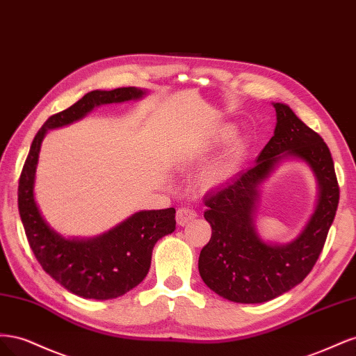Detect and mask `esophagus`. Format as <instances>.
Instances as JSON below:
<instances>
[{"instance_id": "obj_1", "label": "esophagus", "mask_w": 356, "mask_h": 356, "mask_svg": "<svg viewBox=\"0 0 356 356\" xmlns=\"http://www.w3.org/2000/svg\"><path fill=\"white\" fill-rule=\"evenodd\" d=\"M197 217V213L193 211L191 208H179L178 211H177V222L179 224V225H186V224H188L190 221H193Z\"/></svg>"}]
</instances>
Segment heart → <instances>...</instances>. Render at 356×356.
Returning a JSON list of instances; mask_svg holds the SVG:
<instances>
[{
  "instance_id": "heart-1",
  "label": "heart",
  "mask_w": 356,
  "mask_h": 356,
  "mask_svg": "<svg viewBox=\"0 0 356 356\" xmlns=\"http://www.w3.org/2000/svg\"><path fill=\"white\" fill-rule=\"evenodd\" d=\"M236 134V127L232 124H222L220 126L217 131L213 132L209 145H221L225 144L227 141L234 136ZM242 152H243V144L242 143H236L230 152L225 156V159L221 161L218 166H215L211 172H208L207 177H204V186L207 187H213L221 184L222 181L227 179L230 177L232 172L238 168L239 160L242 157Z\"/></svg>"
}]
</instances>
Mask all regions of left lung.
<instances>
[{"mask_svg": "<svg viewBox=\"0 0 356 356\" xmlns=\"http://www.w3.org/2000/svg\"><path fill=\"white\" fill-rule=\"evenodd\" d=\"M276 127L257 157L227 186L204 196L203 217L212 227L211 241L199 257L203 282L234 303H264L293 289L310 273L324 248L339 207V184L327 144L286 104L273 102ZM300 159L318 184L316 209L288 244L266 243L254 225L261 187L278 165Z\"/></svg>", "mask_w": 356, "mask_h": 356, "instance_id": "1", "label": "left lung"}]
</instances>
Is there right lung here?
Here are the masks:
<instances>
[{"mask_svg":"<svg viewBox=\"0 0 356 356\" xmlns=\"http://www.w3.org/2000/svg\"><path fill=\"white\" fill-rule=\"evenodd\" d=\"M139 88L92 90L47 118L31 144L19 179V213L32 252L42 270L70 293L93 300L117 298L144 281L159 239L175 230V209L139 211L99 236L65 238L44 220L35 202V172L41 143L51 129L68 126L96 106L143 99Z\"/></svg>","mask_w":356,"mask_h":356,"instance_id":"right-lung-1","label":"right lung"}]
</instances>
